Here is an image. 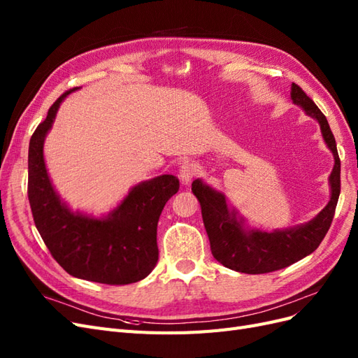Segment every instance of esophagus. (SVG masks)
I'll return each instance as SVG.
<instances>
[{"label": "esophagus", "mask_w": 358, "mask_h": 358, "mask_svg": "<svg viewBox=\"0 0 358 358\" xmlns=\"http://www.w3.org/2000/svg\"><path fill=\"white\" fill-rule=\"evenodd\" d=\"M197 173H199V166L196 164V162H185V164L180 167L179 178H180L182 183H185L187 185V183H189L192 180V178L197 175Z\"/></svg>", "instance_id": "esophagus-1"}]
</instances>
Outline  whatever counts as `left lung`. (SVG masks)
I'll list each match as a JSON object with an SVG mask.
<instances>
[{
    "instance_id": "1",
    "label": "left lung",
    "mask_w": 358,
    "mask_h": 358,
    "mask_svg": "<svg viewBox=\"0 0 358 358\" xmlns=\"http://www.w3.org/2000/svg\"><path fill=\"white\" fill-rule=\"evenodd\" d=\"M291 100L306 115L317 119L324 142L334 157L329 178L330 200L315 218L292 229L263 231L248 229L243 220L229 209L224 194L206 185L201 179L192 182V192L200 201L203 222L209 236L210 249L218 262L241 273L259 275L291 266L312 254L326 237L341 194V159L336 140L326 116L299 85H291Z\"/></svg>"
}]
</instances>
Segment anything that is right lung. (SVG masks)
Segmentation results:
<instances>
[{
    "label": "right lung",
    "instance_id": "right-lung-1",
    "mask_svg": "<svg viewBox=\"0 0 358 358\" xmlns=\"http://www.w3.org/2000/svg\"><path fill=\"white\" fill-rule=\"evenodd\" d=\"M79 88L62 94L29 140L28 200L43 242L57 263L74 278L107 285L137 282L158 262L157 225L179 179L162 175L140 182L107 216L94 218L71 212L53 188L43 145L55 121L59 104Z\"/></svg>",
    "mask_w": 358,
    "mask_h": 358
}]
</instances>
